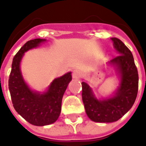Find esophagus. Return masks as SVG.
Returning a JSON list of instances; mask_svg holds the SVG:
<instances>
[{
    "instance_id": "1",
    "label": "esophagus",
    "mask_w": 146,
    "mask_h": 146,
    "mask_svg": "<svg viewBox=\"0 0 146 146\" xmlns=\"http://www.w3.org/2000/svg\"><path fill=\"white\" fill-rule=\"evenodd\" d=\"M80 71L79 70H75L73 71V73H72V77L74 78V79H78V78H80Z\"/></svg>"
}]
</instances>
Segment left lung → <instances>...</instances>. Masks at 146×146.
Segmentation results:
<instances>
[{
  "label": "left lung",
  "instance_id": "8db88e82",
  "mask_svg": "<svg viewBox=\"0 0 146 146\" xmlns=\"http://www.w3.org/2000/svg\"><path fill=\"white\" fill-rule=\"evenodd\" d=\"M119 55L110 62L117 66L121 74V83L113 98L98 100L85 82H82V100L86 114L91 120L112 123L119 120L132 108L138 92V71L131 51L118 38H111Z\"/></svg>",
  "mask_w": 146,
  "mask_h": 146
}]
</instances>
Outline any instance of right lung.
Here are the masks:
<instances>
[{
    "instance_id": "add662e5",
    "label": "right lung",
    "mask_w": 146,
    "mask_h": 146,
    "mask_svg": "<svg viewBox=\"0 0 146 146\" xmlns=\"http://www.w3.org/2000/svg\"><path fill=\"white\" fill-rule=\"evenodd\" d=\"M44 39H34L26 43L13 58L9 79V89L13 106L24 119L36 126H44L54 123L61 113L62 99L69 82L71 73L55 79L46 93L40 94L31 91L23 80L19 65L23 54L36 48Z\"/></svg>"
}]
</instances>
